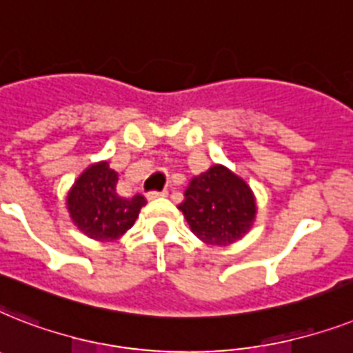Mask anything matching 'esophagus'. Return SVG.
Returning <instances> with one entry per match:
<instances>
[{"mask_svg": "<svg viewBox=\"0 0 353 353\" xmlns=\"http://www.w3.org/2000/svg\"><path fill=\"white\" fill-rule=\"evenodd\" d=\"M160 196H168V191L162 190V191H149V193H148V199L149 200L160 199Z\"/></svg>", "mask_w": 353, "mask_h": 353, "instance_id": "1", "label": "esophagus"}]
</instances>
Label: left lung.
Here are the masks:
<instances>
[{"mask_svg": "<svg viewBox=\"0 0 353 353\" xmlns=\"http://www.w3.org/2000/svg\"><path fill=\"white\" fill-rule=\"evenodd\" d=\"M179 210L194 235L215 246H228L246 235L256 211L250 185L222 165L191 180Z\"/></svg>", "mask_w": 353, "mask_h": 353, "instance_id": "left-lung-1", "label": "left lung"}]
</instances>
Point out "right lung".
Listing matches in <instances>:
<instances>
[{"label":"right lung","mask_w":353,"mask_h":353,"mask_svg":"<svg viewBox=\"0 0 353 353\" xmlns=\"http://www.w3.org/2000/svg\"><path fill=\"white\" fill-rule=\"evenodd\" d=\"M118 173L101 162L81 174L67 199L74 224L97 241H114L134 224L145 205L143 194L122 196L117 191Z\"/></svg>","instance_id":"obj_1"}]
</instances>
